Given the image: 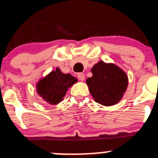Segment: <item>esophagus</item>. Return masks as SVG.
Listing matches in <instances>:
<instances>
[{
    "label": "esophagus",
    "mask_w": 158,
    "mask_h": 158,
    "mask_svg": "<svg viewBox=\"0 0 158 158\" xmlns=\"http://www.w3.org/2000/svg\"><path fill=\"white\" fill-rule=\"evenodd\" d=\"M77 77H78L79 80H81V81H84V74H83V73H78L77 74Z\"/></svg>",
    "instance_id": "34e87169"
}]
</instances>
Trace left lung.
Masks as SVG:
<instances>
[{"mask_svg": "<svg viewBox=\"0 0 158 158\" xmlns=\"http://www.w3.org/2000/svg\"><path fill=\"white\" fill-rule=\"evenodd\" d=\"M93 76L86 81L94 101L104 106L118 104L128 85V77L121 68L112 63L99 61L91 68Z\"/></svg>", "mask_w": 158, "mask_h": 158, "instance_id": "1", "label": "left lung"}]
</instances>
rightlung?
Masks as SVG:
<instances>
[{
    "label": "right lung",
    "instance_id": "right-lung-1",
    "mask_svg": "<svg viewBox=\"0 0 158 158\" xmlns=\"http://www.w3.org/2000/svg\"><path fill=\"white\" fill-rule=\"evenodd\" d=\"M77 81L70 74H63L59 68L46 77L39 80L36 84L37 93L42 99L51 105L63 101L68 88Z\"/></svg>",
    "mask_w": 158,
    "mask_h": 158
}]
</instances>
